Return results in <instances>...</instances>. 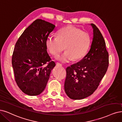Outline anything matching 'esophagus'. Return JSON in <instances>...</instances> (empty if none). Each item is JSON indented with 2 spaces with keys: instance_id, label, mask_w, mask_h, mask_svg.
Listing matches in <instances>:
<instances>
[{
  "instance_id": "34e87169",
  "label": "esophagus",
  "mask_w": 122,
  "mask_h": 122,
  "mask_svg": "<svg viewBox=\"0 0 122 122\" xmlns=\"http://www.w3.org/2000/svg\"><path fill=\"white\" fill-rule=\"evenodd\" d=\"M56 65L58 66H59V67H61L62 66V64H60V63H58V62L56 63Z\"/></svg>"
}]
</instances>
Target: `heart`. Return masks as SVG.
Listing matches in <instances>:
<instances>
[{
    "mask_svg": "<svg viewBox=\"0 0 122 122\" xmlns=\"http://www.w3.org/2000/svg\"><path fill=\"white\" fill-rule=\"evenodd\" d=\"M91 37L85 31L73 26H68L58 31L57 36H49L47 47L52 55L56 56L63 50V53L57 57V60L68 63L72 60L81 59L86 55L91 44Z\"/></svg>",
    "mask_w": 122,
    "mask_h": 122,
    "instance_id": "1",
    "label": "heart"
}]
</instances>
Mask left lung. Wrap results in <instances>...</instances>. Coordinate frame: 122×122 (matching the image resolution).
Here are the masks:
<instances>
[{"label":"left lung","instance_id":"8db88e82","mask_svg":"<svg viewBox=\"0 0 122 122\" xmlns=\"http://www.w3.org/2000/svg\"><path fill=\"white\" fill-rule=\"evenodd\" d=\"M93 39L88 53L66 68L64 89L72 100H81L95 92L109 66V53L103 36L93 24Z\"/></svg>","mask_w":122,"mask_h":122}]
</instances>
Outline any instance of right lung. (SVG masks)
I'll return each mask as SVG.
<instances>
[{"instance_id":"obj_1","label":"right lung","mask_w":122,"mask_h":122,"mask_svg":"<svg viewBox=\"0 0 122 122\" xmlns=\"http://www.w3.org/2000/svg\"><path fill=\"white\" fill-rule=\"evenodd\" d=\"M55 28L49 22L36 20L15 44L12 56L15 80L21 91L29 96H38L44 91L56 65L51 61L46 45L47 39Z\"/></svg>"}]
</instances>
